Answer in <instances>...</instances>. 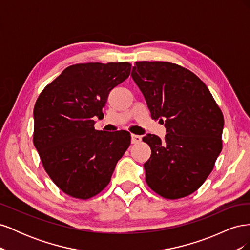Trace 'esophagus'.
<instances>
[{"mask_svg":"<svg viewBox=\"0 0 250 250\" xmlns=\"http://www.w3.org/2000/svg\"><path fill=\"white\" fill-rule=\"evenodd\" d=\"M142 141V137L141 135H137V134H131V143L132 144H138Z\"/></svg>","mask_w":250,"mask_h":250,"instance_id":"1","label":"esophagus"}]
</instances>
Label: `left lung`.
<instances>
[{
  "mask_svg": "<svg viewBox=\"0 0 250 250\" xmlns=\"http://www.w3.org/2000/svg\"><path fill=\"white\" fill-rule=\"evenodd\" d=\"M131 77L152 119L165 123V139L146 134L151 148L144 164L146 183L158 195L178 199L194 193L222 150L224 118L208 86L175 63L137 62Z\"/></svg>",
  "mask_w": 250,
  "mask_h": 250,
  "instance_id": "obj_1",
  "label": "left lung"
}]
</instances>
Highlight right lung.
<instances>
[{"label":"right lung","mask_w":250,"mask_h":250,"mask_svg":"<svg viewBox=\"0 0 250 250\" xmlns=\"http://www.w3.org/2000/svg\"><path fill=\"white\" fill-rule=\"evenodd\" d=\"M128 62L78 63L43 88L36 100L33 143L60 190L78 199L100 193L130 145V133L95 130L94 117L110 90L129 76Z\"/></svg>","instance_id":"right-lung-1"}]
</instances>
